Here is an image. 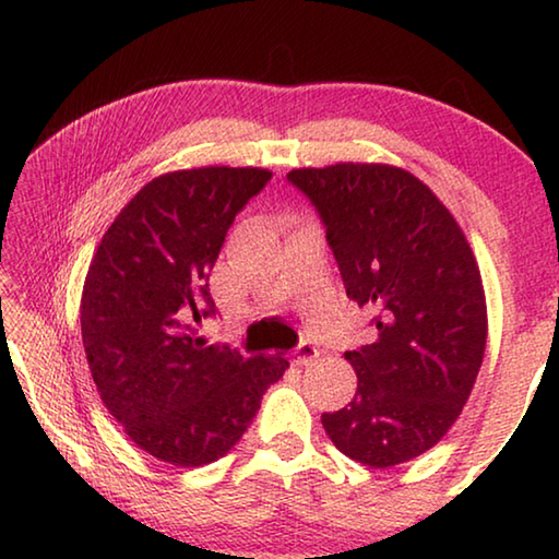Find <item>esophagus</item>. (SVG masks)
<instances>
[{"label":"esophagus","instance_id":"esophagus-1","mask_svg":"<svg viewBox=\"0 0 559 559\" xmlns=\"http://www.w3.org/2000/svg\"><path fill=\"white\" fill-rule=\"evenodd\" d=\"M318 356H321V350H318L311 341L298 343V348H296V366H308V362H313Z\"/></svg>","mask_w":559,"mask_h":559}]
</instances>
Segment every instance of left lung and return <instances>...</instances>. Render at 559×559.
<instances>
[{
    "label": "left lung",
    "mask_w": 559,
    "mask_h": 559,
    "mask_svg": "<svg viewBox=\"0 0 559 559\" xmlns=\"http://www.w3.org/2000/svg\"><path fill=\"white\" fill-rule=\"evenodd\" d=\"M345 294L376 311V341L345 350L358 391L321 423L356 463L393 467L423 455L457 420L483 366L480 271L453 214L413 174L385 164L296 168Z\"/></svg>",
    "instance_id": "left-lung-1"
}]
</instances>
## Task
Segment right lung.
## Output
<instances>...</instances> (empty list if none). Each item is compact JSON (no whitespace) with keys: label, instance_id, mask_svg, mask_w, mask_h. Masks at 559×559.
Instances as JSON below:
<instances>
[{"label":"right lung","instance_id":"1","mask_svg":"<svg viewBox=\"0 0 559 559\" xmlns=\"http://www.w3.org/2000/svg\"><path fill=\"white\" fill-rule=\"evenodd\" d=\"M265 168L206 166L148 181L104 234L82 294V338L102 401L141 450L181 467L224 457L283 378L197 333L216 316L211 269Z\"/></svg>","mask_w":559,"mask_h":559}]
</instances>
